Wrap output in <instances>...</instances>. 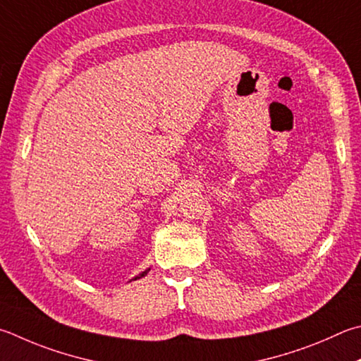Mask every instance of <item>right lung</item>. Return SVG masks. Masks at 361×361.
I'll use <instances>...</instances> for the list:
<instances>
[{"label": "right lung", "instance_id": "add662e5", "mask_svg": "<svg viewBox=\"0 0 361 361\" xmlns=\"http://www.w3.org/2000/svg\"><path fill=\"white\" fill-rule=\"evenodd\" d=\"M149 270H152V268H147L145 271H142L140 274H137V276H135V278H133V279H130V281H135V279H140V278H143V276H147V274H148V271H149Z\"/></svg>", "mask_w": 361, "mask_h": 361}]
</instances>
